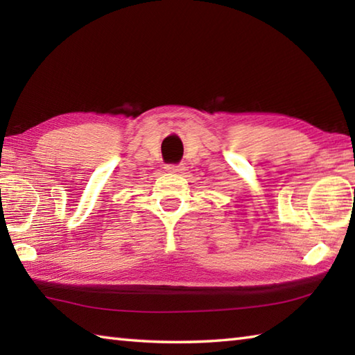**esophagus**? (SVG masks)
<instances>
[{
	"mask_svg": "<svg viewBox=\"0 0 355 355\" xmlns=\"http://www.w3.org/2000/svg\"><path fill=\"white\" fill-rule=\"evenodd\" d=\"M164 169L168 171V172L178 173V172H182V171H183V166H182V164H166V168H164Z\"/></svg>",
	"mask_w": 355,
	"mask_h": 355,
	"instance_id": "esophagus-1",
	"label": "esophagus"
}]
</instances>
